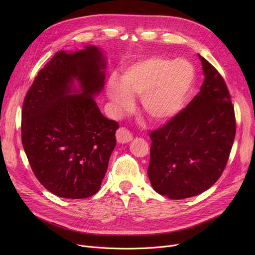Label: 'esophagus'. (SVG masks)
Returning <instances> with one entry per match:
<instances>
[{
    "label": "esophagus",
    "mask_w": 255,
    "mask_h": 255,
    "mask_svg": "<svg viewBox=\"0 0 255 255\" xmlns=\"http://www.w3.org/2000/svg\"><path fill=\"white\" fill-rule=\"evenodd\" d=\"M116 137H117V141L119 143H125V142H129L132 140V133L126 129L125 127H121L117 130L116 133Z\"/></svg>",
    "instance_id": "esophagus-1"
}]
</instances>
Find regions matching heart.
Here are the masks:
<instances>
[{
  "label": "heart",
  "instance_id": "obj_1",
  "mask_svg": "<svg viewBox=\"0 0 255 255\" xmlns=\"http://www.w3.org/2000/svg\"><path fill=\"white\" fill-rule=\"evenodd\" d=\"M195 83V69L186 60L154 56L130 66L107 85V95L119 110L129 109L131 97L141 98L142 111L153 122H165L186 105Z\"/></svg>",
  "mask_w": 255,
  "mask_h": 255
}]
</instances>
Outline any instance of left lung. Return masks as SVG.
I'll use <instances>...</instances> for the list:
<instances>
[{
  "instance_id": "obj_1",
  "label": "left lung",
  "mask_w": 255,
  "mask_h": 255,
  "mask_svg": "<svg viewBox=\"0 0 255 255\" xmlns=\"http://www.w3.org/2000/svg\"><path fill=\"white\" fill-rule=\"evenodd\" d=\"M205 80L184 110L151 132L148 176L156 192L171 199L203 193L216 183L229 161L236 117L221 74L205 58Z\"/></svg>"
}]
</instances>
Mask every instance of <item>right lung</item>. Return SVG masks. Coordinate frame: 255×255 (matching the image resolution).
<instances>
[{
	"mask_svg": "<svg viewBox=\"0 0 255 255\" xmlns=\"http://www.w3.org/2000/svg\"><path fill=\"white\" fill-rule=\"evenodd\" d=\"M104 68L96 46L73 53L58 51L24 97L23 150L37 180L58 196L94 195L109 167L119 124L105 118L93 98L104 86ZM74 79L80 92L73 88Z\"/></svg>",
	"mask_w": 255,
	"mask_h": 255,
	"instance_id": "add662e5",
	"label": "right lung"
}]
</instances>
